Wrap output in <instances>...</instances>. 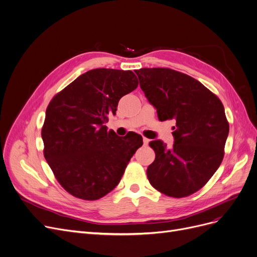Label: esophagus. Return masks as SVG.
<instances>
[{"label": "esophagus", "mask_w": 257, "mask_h": 257, "mask_svg": "<svg viewBox=\"0 0 257 257\" xmlns=\"http://www.w3.org/2000/svg\"><path fill=\"white\" fill-rule=\"evenodd\" d=\"M142 139H143V144H144V145H148V144H149V142H150V139H149V138L143 137Z\"/></svg>", "instance_id": "esophagus-1"}]
</instances>
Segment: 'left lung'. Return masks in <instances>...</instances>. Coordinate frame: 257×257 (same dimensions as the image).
I'll use <instances>...</instances> for the list:
<instances>
[{"label": "left lung", "mask_w": 257, "mask_h": 257, "mask_svg": "<svg viewBox=\"0 0 257 257\" xmlns=\"http://www.w3.org/2000/svg\"><path fill=\"white\" fill-rule=\"evenodd\" d=\"M140 88L160 121L176 120L175 143L150 142L155 161L146 174L151 185L172 198L200 190L221 165L229 123L218 97L197 79L168 68L136 70Z\"/></svg>", "instance_id": "left-lung-1"}]
</instances>
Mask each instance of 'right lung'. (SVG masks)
Masks as SVG:
<instances>
[{"label": "right lung", "mask_w": 257, "mask_h": 257, "mask_svg": "<svg viewBox=\"0 0 257 257\" xmlns=\"http://www.w3.org/2000/svg\"><path fill=\"white\" fill-rule=\"evenodd\" d=\"M138 87L132 71L93 69L58 92L46 109L44 156L62 187L73 197L98 200L120 182L143 144L138 134L107 131L108 114Z\"/></svg>", "instance_id": "right-lung-1"}]
</instances>
